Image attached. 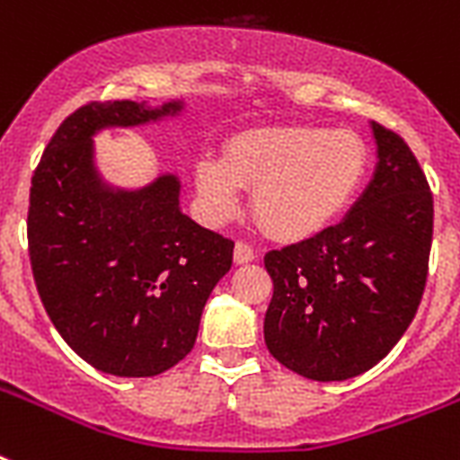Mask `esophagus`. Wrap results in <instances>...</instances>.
<instances>
[{
    "label": "esophagus",
    "mask_w": 460,
    "mask_h": 460,
    "mask_svg": "<svg viewBox=\"0 0 460 460\" xmlns=\"http://www.w3.org/2000/svg\"><path fill=\"white\" fill-rule=\"evenodd\" d=\"M255 258H258V252L252 251V245L238 241L236 248H234V262L236 265H245V262H252Z\"/></svg>",
    "instance_id": "obj_1"
}]
</instances>
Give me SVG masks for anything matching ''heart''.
Listing matches in <instances>:
<instances>
[{"instance_id": "b5f03b06", "label": "heart", "mask_w": 460, "mask_h": 460, "mask_svg": "<svg viewBox=\"0 0 460 460\" xmlns=\"http://www.w3.org/2000/svg\"><path fill=\"white\" fill-rule=\"evenodd\" d=\"M365 143L350 131L281 128L238 136L224 157L202 155L195 188L212 219L236 212L252 188V215L272 236H305L332 219L360 186Z\"/></svg>"}]
</instances>
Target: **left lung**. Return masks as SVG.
<instances>
[{"instance_id": "1", "label": "left lung", "mask_w": 460, "mask_h": 460, "mask_svg": "<svg viewBox=\"0 0 460 460\" xmlns=\"http://www.w3.org/2000/svg\"><path fill=\"white\" fill-rule=\"evenodd\" d=\"M377 169L350 212L265 255L274 294L265 343L314 382L363 375L399 343L428 281L435 205L399 133L372 121Z\"/></svg>"}]
</instances>
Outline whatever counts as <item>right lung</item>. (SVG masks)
<instances>
[{
	"label": "right lung",
	"instance_id": "right-lung-1",
	"mask_svg": "<svg viewBox=\"0 0 460 460\" xmlns=\"http://www.w3.org/2000/svg\"><path fill=\"white\" fill-rule=\"evenodd\" d=\"M183 102H88L61 121L32 173L28 255L61 339L97 370L155 377L190 353L202 307L234 262V241L179 209V179L104 186L93 136L172 117Z\"/></svg>",
	"mask_w": 460,
	"mask_h": 460
}]
</instances>
